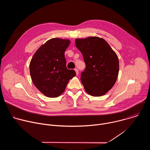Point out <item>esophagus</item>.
I'll use <instances>...</instances> for the list:
<instances>
[{
  "label": "esophagus",
  "instance_id": "1",
  "mask_svg": "<svg viewBox=\"0 0 150 150\" xmlns=\"http://www.w3.org/2000/svg\"><path fill=\"white\" fill-rule=\"evenodd\" d=\"M75 72H76V75H78V74H79V72H78V69H75Z\"/></svg>",
  "mask_w": 150,
  "mask_h": 150
}]
</instances>
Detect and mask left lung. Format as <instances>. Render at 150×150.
Wrapping results in <instances>:
<instances>
[{
    "mask_svg": "<svg viewBox=\"0 0 150 150\" xmlns=\"http://www.w3.org/2000/svg\"><path fill=\"white\" fill-rule=\"evenodd\" d=\"M75 45L86 65L81 76L85 91L94 97L105 95L113 87L118 76L117 54L105 40L98 37L76 38Z\"/></svg>",
    "mask_w": 150,
    "mask_h": 150,
    "instance_id": "8db88e82",
    "label": "left lung"
}]
</instances>
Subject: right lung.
I'll list each match as a JSON object with an SVG mask.
<instances>
[{"instance_id": "right-lung-1", "label": "right lung", "mask_w": 150, "mask_h": 150, "mask_svg": "<svg viewBox=\"0 0 150 150\" xmlns=\"http://www.w3.org/2000/svg\"><path fill=\"white\" fill-rule=\"evenodd\" d=\"M71 41L53 38L35 52L30 63V72L35 87L45 96L57 97L65 90L69 81L76 75L68 69L65 52Z\"/></svg>"}]
</instances>
